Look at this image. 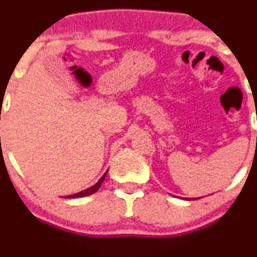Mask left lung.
I'll return each instance as SVG.
<instances>
[{
    "mask_svg": "<svg viewBox=\"0 0 257 257\" xmlns=\"http://www.w3.org/2000/svg\"><path fill=\"white\" fill-rule=\"evenodd\" d=\"M194 200H195V199H194Z\"/></svg>",
    "mask_w": 257,
    "mask_h": 257,
    "instance_id": "1",
    "label": "left lung"
}]
</instances>
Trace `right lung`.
Here are the masks:
<instances>
[{
  "label": "right lung",
  "instance_id": "add662e5",
  "mask_svg": "<svg viewBox=\"0 0 257 257\" xmlns=\"http://www.w3.org/2000/svg\"><path fill=\"white\" fill-rule=\"evenodd\" d=\"M105 175H107V172H105V174L103 175L102 178L99 179V180H98V183H95L94 185L93 186H90V188H88V189H85V190H83V191H79V193H77V194H73V195H68L67 196V198H71V199H74V198H83V196H88V195H92V194H94L95 191H98V189H99V186L102 185V183H103V180H104V178H105Z\"/></svg>",
  "mask_w": 257,
  "mask_h": 257
}]
</instances>
